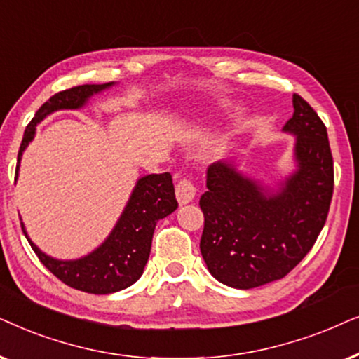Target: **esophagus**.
Masks as SVG:
<instances>
[{
    "label": "esophagus",
    "mask_w": 359,
    "mask_h": 359,
    "mask_svg": "<svg viewBox=\"0 0 359 359\" xmlns=\"http://www.w3.org/2000/svg\"><path fill=\"white\" fill-rule=\"evenodd\" d=\"M197 189L190 179H180L179 184L175 185V197L180 205H187L194 200Z\"/></svg>",
    "instance_id": "1"
}]
</instances>
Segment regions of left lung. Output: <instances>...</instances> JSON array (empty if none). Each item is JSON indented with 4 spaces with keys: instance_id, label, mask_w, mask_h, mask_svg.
<instances>
[{
    "instance_id": "obj_1",
    "label": "left lung",
    "mask_w": 359,
    "mask_h": 359,
    "mask_svg": "<svg viewBox=\"0 0 359 359\" xmlns=\"http://www.w3.org/2000/svg\"><path fill=\"white\" fill-rule=\"evenodd\" d=\"M283 131L295 136V170L272 190L238 170L235 161L208 167L200 197L205 226L200 251L210 274L235 289L287 276L312 250L333 195L327 128L302 97Z\"/></svg>"
}]
</instances>
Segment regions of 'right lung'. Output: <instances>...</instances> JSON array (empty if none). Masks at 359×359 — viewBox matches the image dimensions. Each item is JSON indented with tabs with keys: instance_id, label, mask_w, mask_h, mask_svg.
<instances>
[{
	"instance_id": "obj_1",
	"label": "right lung",
	"mask_w": 359,
	"mask_h": 359,
	"mask_svg": "<svg viewBox=\"0 0 359 359\" xmlns=\"http://www.w3.org/2000/svg\"><path fill=\"white\" fill-rule=\"evenodd\" d=\"M114 82L103 85H79L50 97L37 109L36 116L27 124L18 152L16 179L22 152L36 136V126L50 113L59 109H79L88 103L93 95L111 88ZM179 207L175 200L174 184L169 172L144 175L137 180L131 197L124 207L121 217L111 229L107 240L97 250L79 259H55L42 252L27 236L24 223L22 233L42 264L62 283L76 290L88 294H113L130 287L142 276L149 259L152 235L159 219L175 212Z\"/></svg>"
}]
</instances>
